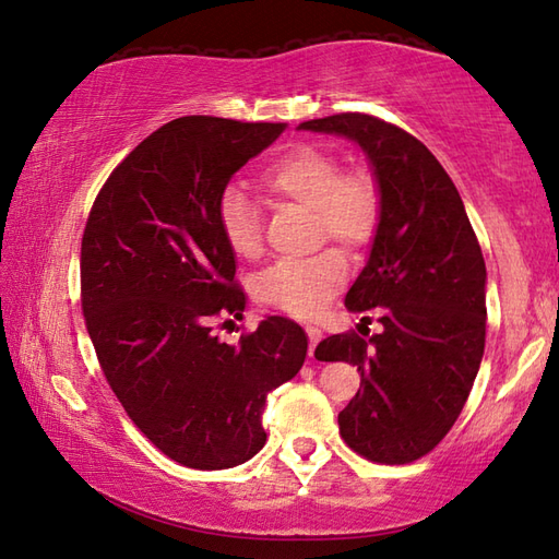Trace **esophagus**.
Here are the masks:
<instances>
[{"label": "esophagus", "instance_id": "1", "mask_svg": "<svg viewBox=\"0 0 559 559\" xmlns=\"http://www.w3.org/2000/svg\"><path fill=\"white\" fill-rule=\"evenodd\" d=\"M307 333H309V357H313L316 345H319V341L323 338V333L319 325H307Z\"/></svg>", "mask_w": 559, "mask_h": 559}]
</instances>
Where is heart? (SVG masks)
Listing matches in <instances>:
<instances>
[{"instance_id": "obj_1", "label": "heart", "mask_w": 559, "mask_h": 559, "mask_svg": "<svg viewBox=\"0 0 559 559\" xmlns=\"http://www.w3.org/2000/svg\"><path fill=\"white\" fill-rule=\"evenodd\" d=\"M260 187L275 202L311 209L319 238L345 248H360L379 221V194L365 173H341L338 160L316 145H299L265 170ZM218 226L238 258L262 252L260 216L238 189H228L218 204ZM347 270L338 252L325 250L309 260L272 265L258 280V297L270 307L301 319L319 316L345 284Z\"/></svg>"}]
</instances>
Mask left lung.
Here are the masks:
<instances>
[{
	"mask_svg": "<svg viewBox=\"0 0 559 559\" xmlns=\"http://www.w3.org/2000/svg\"><path fill=\"white\" fill-rule=\"evenodd\" d=\"M299 131L343 135L367 157L379 221L370 255L345 307L379 309L382 333L331 335L325 362H350L360 389L341 414L347 445L362 457L404 465L433 450L475 384L487 331V267L443 165L424 143L367 114L304 121Z\"/></svg>",
	"mask_w": 559,
	"mask_h": 559,
	"instance_id": "8db88e82",
	"label": "left lung"
}]
</instances>
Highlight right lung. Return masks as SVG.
Here are the masks:
<instances>
[{"label":"right lung","instance_id":"right-lung-1","mask_svg":"<svg viewBox=\"0 0 559 559\" xmlns=\"http://www.w3.org/2000/svg\"><path fill=\"white\" fill-rule=\"evenodd\" d=\"M284 129L216 116L160 126L111 173L82 236V311L104 377L141 433L192 469L258 455L267 394L307 360V333L284 316L234 345L212 331L248 301L221 197Z\"/></svg>","mask_w":559,"mask_h":559}]
</instances>
